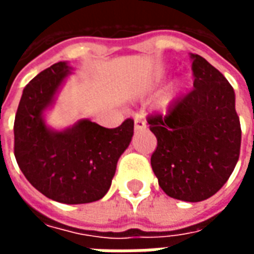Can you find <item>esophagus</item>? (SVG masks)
<instances>
[{
  "instance_id": "obj_1",
  "label": "esophagus",
  "mask_w": 254,
  "mask_h": 254,
  "mask_svg": "<svg viewBox=\"0 0 254 254\" xmlns=\"http://www.w3.org/2000/svg\"><path fill=\"white\" fill-rule=\"evenodd\" d=\"M147 127V124H145V120L144 118H136L134 120V130H143Z\"/></svg>"
}]
</instances>
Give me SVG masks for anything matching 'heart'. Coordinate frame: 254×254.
<instances>
[{"label": "heart", "mask_w": 254, "mask_h": 254, "mask_svg": "<svg viewBox=\"0 0 254 254\" xmlns=\"http://www.w3.org/2000/svg\"><path fill=\"white\" fill-rule=\"evenodd\" d=\"M176 95H177V88L167 89L166 92H163V94L159 96L158 105H159L160 107H163V109H167V107L173 103V100L176 99Z\"/></svg>", "instance_id": "b5f03b06"}]
</instances>
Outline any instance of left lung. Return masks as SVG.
I'll use <instances>...</instances> for the list:
<instances>
[{"mask_svg": "<svg viewBox=\"0 0 254 254\" xmlns=\"http://www.w3.org/2000/svg\"><path fill=\"white\" fill-rule=\"evenodd\" d=\"M193 87L165 116L147 118L158 140L151 166L167 196L207 200L223 187L240 158L241 124L231 84L205 58L190 54Z\"/></svg>", "mask_w": 254, "mask_h": 254, "instance_id": "obj_1", "label": "left lung"}]
</instances>
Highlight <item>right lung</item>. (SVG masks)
<instances>
[{
	"mask_svg": "<svg viewBox=\"0 0 254 254\" xmlns=\"http://www.w3.org/2000/svg\"><path fill=\"white\" fill-rule=\"evenodd\" d=\"M70 73L66 63L45 69L25 85L14 118V158L36 190L54 201L87 204L110 189L117 162L133 136V120L114 129L88 120L56 132L43 111Z\"/></svg>",
	"mask_w": 254,
	"mask_h": 254,
	"instance_id": "add662e5",
	"label": "right lung"
}]
</instances>
